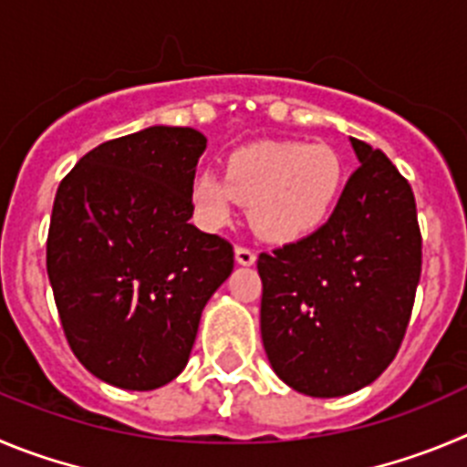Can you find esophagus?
<instances>
[{"mask_svg": "<svg viewBox=\"0 0 467 467\" xmlns=\"http://www.w3.org/2000/svg\"><path fill=\"white\" fill-rule=\"evenodd\" d=\"M234 260H237L239 265H246V267H249V265H255V254L251 249H246V246H237V249H234Z\"/></svg>", "mask_w": 467, "mask_h": 467, "instance_id": "obj_1", "label": "esophagus"}]
</instances>
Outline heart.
<instances>
[{
  "label": "heart",
  "mask_w": 467,
  "mask_h": 467,
  "mask_svg": "<svg viewBox=\"0 0 467 467\" xmlns=\"http://www.w3.org/2000/svg\"><path fill=\"white\" fill-rule=\"evenodd\" d=\"M347 167L326 144L265 141L230 153L225 176L204 170L191 197L207 228H225L237 202L249 204L251 228L272 244H296L330 221L342 197Z\"/></svg>",
  "instance_id": "obj_1"
}]
</instances>
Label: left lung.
Listing matches in <instances>:
<instances>
[{
	"instance_id": "8db88e82",
	"label": "left lung",
	"mask_w": 467,
	"mask_h": 467,
	"mask_svg": "<svg viewBox=\"0 0 467 467\" xmlns=\"http://www.w3.org/2000/svg\"><path fill=\"white\" fill-rule=\"evenodd\" d=\"M360 167L312 237L260 254V335L284 384L348 396L396 358L421 276L417 202L396 165L348 137Z\"/></svg>"
}]
</instances>
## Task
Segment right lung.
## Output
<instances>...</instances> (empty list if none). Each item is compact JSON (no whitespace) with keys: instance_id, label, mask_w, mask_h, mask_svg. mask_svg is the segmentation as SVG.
Masks as SVG:
<instances>
[{"instance_id":"add662e5","label":"right lung","mask_w":467,"mask_h":467,"mask_svg":"<svg viewBox=\"0 0 467 467\" xmlns=\"http://www.w3.org/2000/svg\"><path fill=\"white\" fill-rule=\"evenodd\" d=\"M207 137L153 125L99 144L62 179L46 267L71 351L125 390L182 375L233 246L188 223Z\"/></svg>"}]
</instances>
